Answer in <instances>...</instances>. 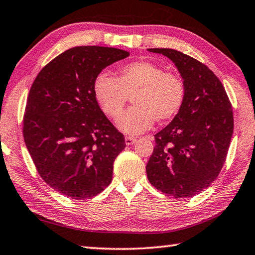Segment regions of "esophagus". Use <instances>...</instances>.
Masks as SVG:
<instances>
[{
  "label": "esophagus",
  "mask_w": 255,
  "mask_h": 255,
  "mask_svg": "<svg viewBox=\"0 0 255 255\" xmlns=\"http://www.w3.org/2000/svg\"><path fill=\"white\" fill-rule=\"evenodd\" d=\"M137 139L133 138V137H130V136H127L126 138H125V142H126L127 146H131V144H133L134 142H136Z\"/></svg>",
  "instance_id": "esophagus-1"
}]
</instances>
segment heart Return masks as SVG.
Returning a JSON list of instances; mask_svg holds the SVG:
<instances>
[{
  "mask_svg": "<svg viewBox=\"0 0 255 255\" xmlns=\"http://www.w3.org/2000/svg\"><path fill=\"white\" fill-rule=\"evenodd\" d=\"M94 95L103 112L117 118L133 96L130 108L117 119L119 130L131 136L146 132L154 121L164 123L180 111L186 85L179 75L164 71L160 65L138 61L124 65L116 78L107 73L99 74L94 82Z\"/></svg>",
  "mask_w": 255,
  "mask_h": 255,
  "instance_id": "b5f03b06",
  "label": "heart"
}]
</instances>
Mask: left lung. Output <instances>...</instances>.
Segmentation results:
<instances>
[{"label": "left lung", "instance_id": "left-lung-1", "mask_svg": "<svg viewBox=\"0 0 255 255\" xmlns=\"http://www.w3.org/2000/svg\"><path fill=\"white\" fill-rule=\"evenodd\" d=\"M176 65L186 97L172 122L154 134L147 163L148 180L174 198L200 193L216 180L233 133L231 103L214 73L189 55L171 48H148Z\"/></svg>", "mask_w": 255, "mask_h": 255}]
</instances>
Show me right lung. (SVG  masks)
Wrapping results in <instances>:
<instances>
[{"instance_id": "right-lung-1", "label": "right lung", "mask_w": 255, "mask_h": 255, "mask_svg": "<svg viewBox=\"0 0 255 255\" xmlns=\"http://www.w3.org/2000/svg\"><path fill=\"white\" fill-rule=\"evenodd\" d=\"M129 56L115 47L77 46L49 62L31 87L23 136L39 176L75 200L101 193L126 143L95 98L105 67Z\"/></svg>"}]
</instances>
